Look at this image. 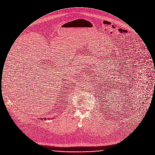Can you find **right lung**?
Returning <instances> with one entry per match:
<instances>
[{
	"label": "right lung",
	"mask_w": 155,
	"mask_h": 155,
	"mask_svg": "<svg viewBox=\"0 0 155 155\" xmlns=\"http://www.w3.org/2000/svg\"><path fill=\"white\" fill-rule=\"evenodd\" d=\"M41 120H42V118H41ZM45 120V118H44Z\"/></svg>",
	"instance_id": "1"
}]
</instances>
